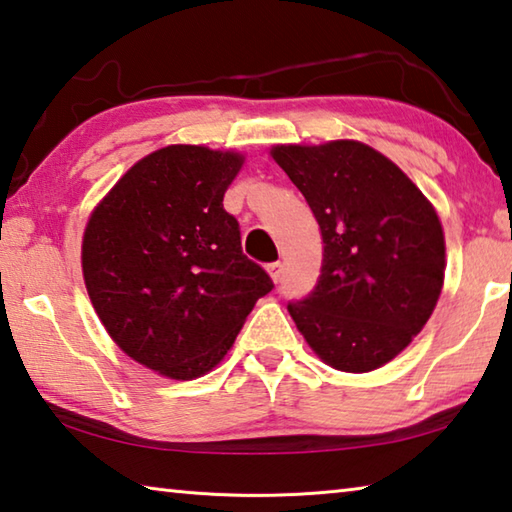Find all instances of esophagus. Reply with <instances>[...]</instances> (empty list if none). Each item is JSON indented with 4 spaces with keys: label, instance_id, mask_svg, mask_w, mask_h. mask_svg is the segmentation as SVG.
Returning <instances> with one entry per match:
<instances>
[{
    "label": "esophagus",
    "instance_id": "34e87169",
    "mask_svg": "<svg viewBox=\"0 0 512 512\" xmlns=\"http://www.w3.org/2000/svg\"><path fill=\"white\" fill-rule=\"evenodd\" d=\"M267 272H270V276H272V281L274 283H279L281 281V276H283V265L276 261V263H270L267 265Z\"/></svg>",
    "mask_w": 512,
    "mask_h": 512
}]
</instances>
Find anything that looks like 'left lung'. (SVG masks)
Segmentation results:
<instances>
[{
	"label": "left lung",
	"mask_w": 512,
	"mask_h": 512,
	"mask_svg": "<svg viewBox=\"0 0 512 512\" xmlns=\"http://www.w3.org/2000/svg\"><path fill=\"white\" fill-rule=\"evenodd\" d=\"M272 157L306 197L324 240L315 290L288 303L294 324L333 369L366 373L391 362L423 330L443 288L434 206L360 141L276 146Z\"/></svg>",
	"instance_id": "1"
}]
</instances>
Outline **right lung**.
Returning <instances> with one entry per match:
<instances>
[{
	"mask_svg": "<svg viewBox=\"0 0 512 512\" xmlns=\"http://www.w3.org/2000/svg\"><path fill=\"white\" fill-rule=\"evenodd\" d=\"M240 166L236 152L161 148L87 222L83 274L98 319L132 360L173 380L211 371L274 288L222 206Z\"/></svg>",
	"mask_w": 512,
	"mask_h": 512,
	"instance_id": "right-lung-1",
	"label": "right lung"
}]
</instances>
